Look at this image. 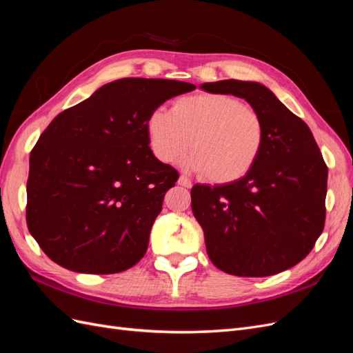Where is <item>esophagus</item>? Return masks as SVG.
<instances>
[{
  "mask_svg": "<svg viewBox=\"0 0 353 353\" xmlns=\"http://www.w3.org/2000/svg\"><path fill=\"white\" fill-rule=\"evenodd\" d=\"M178 184L185 187V188H191V187H193V184H191V181H190L185 175H181V176L178 178Z\"/></svg>",
  "mask_w": 353,
  "mask_h": 353,
  "instance_id": "obj_1",
  "label": "esophagus"
}]
</instances>
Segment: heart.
Listing matches in <instances>:
<instances>
[{
  "label": "heart",
  "mask_w": 353,
  "mask_h": 353,
  "mask_svg": "<svg viewBox=\"0 0 353 353\" xmlns=\"http://www.w3.org/2000/svg\"><path fill=\"white\" fill-rule=\"evenodd\" d=\"M145 130L159 160L174 163L191 144L185 168L219 184L250 172L266 140L261 114L228 94L181 97L172 110L159 108L148 114Z\"/></svg>",
  "instance_id": "heart-1"
}]
</instances>
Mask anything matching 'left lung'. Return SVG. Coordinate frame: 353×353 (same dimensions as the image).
Here are the masks:
<instances>
[{"label": "left lung", "mask_w": 353, "mask_h": 353, "mask_svg": "<svg viewBox=\"0 0 353 353\" xmlns=\"http://www.w3.org/2000/svg\"><path fill=\"white\" fill-rule=\"evenodd\" d=\"M200 88L244 99L266 130L250 172L228 184L191 188L209 259L237 276L292 268L312 250L325 222L328 169L311 130L259 82L227 79Z\"/></svg>", "instance_id": "1"}]
</instances>
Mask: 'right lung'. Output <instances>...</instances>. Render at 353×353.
<instances>
[{"instance_id": "obj_1", "label": "right lung", "mask_w": 353, "mask_h": 353, "mask_svg": "<svg viewBox=\"0 0 353 353\" xmlns=\"http://www.w3.org/2000/svg\"><path fill=\"white\" fill-rule=\"evenodd\" d=\"M196 85L123 78L57 114L29 157L26 222L51 261L81 274L130 270L178 172L148 147L147 117Z\"/></svg>"}]
</instances>
